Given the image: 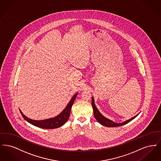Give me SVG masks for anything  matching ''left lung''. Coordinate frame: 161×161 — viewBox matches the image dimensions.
<instances>
[{
  "label": "left lung",
  "instance_id": "left-lung-1",
  "mask_svg": "<svg viewBox=\"0 0 161 161\" xmlns=\"http://www.w3.org/2000/svg\"><path fill=\"white\" fill-rule=\"evenodd\" d=\"M92 106L93 107V114L95 119L98 121V123H100L101 124H102L103 125L106 126L108 127H118V126H121L123 125L126 124L127 123H129L131 120H133L134 118H135L138 115L135 116L134 117L130 118V119L122 123H116L113 122L112 121L107 119L106 118H105L103 115H102L100 112L98 111V110L97 109V107L95 106V104L94 103V98L93 97H92Z\"/></svg>",
  "mask_w": 161,
  "mask_h": 161
}]
</instances>
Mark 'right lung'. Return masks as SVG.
<instances>
[{"mask_svg":"<svg viewBox=\"0 0 161 161\" xmlns=\"http://www.w3.org/2000/svg\"><path fill=\"white\" fill-rule=\"evenodd\" d=\"M77 95V93L75 94L74 96L72 97V98L68 104L67 105V106L63 110V111L61 112V114L54 118L47 119L45 120H41V121L32 120L23 115V113L20 110V112L21 115H22L23 118L26 121H28V123H30L36 127L42 128V129H52L58 128L62 126L63 124H64L68 120L71 108L73 105L74 101L75 100Z\"/></svg>","mask_w":161,"mask_h":161,"instance_id":"obj_1","label":"right lung"}]
</instances>
